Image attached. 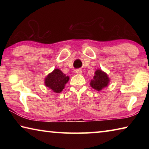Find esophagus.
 I'll use <instances>...</instances> for the list:
<instances>
[{"mask_svg": "<svg viewBox=\"0 0 149 149\" xmlns=\"http://www.w3.org/2000/svg\"><path fill=\"white\" fill-rule=\"evenodd\" d=\"M75 73H76L77 74L81 75V74H82V71H81V70H75Z\"/></svg>", "mask_w": 149, "mask_h": 149, "instance_id": "obj_1", "label": "esophagus"}]
</instances>
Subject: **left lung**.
I'll list each match as a JSON object with an SVG mask.
<instances>
[{
  "label": "left lung",
  "instance_id": "left-lung-1",
  "mask_svg": "<svg viewBox=\"0 0 149 149\" xmlns=\"http://www.w3.org/2000/svg\"><path fill=\"white\" fill-rule=\"evenodd\" d=\"M110 79L107 74L101 69H97L95 72L93 79L91 80L90 85L93 89L97 91H101L108 87L110 84Z\"/></svg>",
  "mask_w": 149,
  "mask_h": 149
}]
</instances>
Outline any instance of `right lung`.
Wrapping results in <instances>:
<instances>
[{"instance_id":"1","label":"right lung","mask_w":149,"mask_h":149,"mask_svg":"<svg viewBox=\"0 0 149 149\" xmlns=\"http://www.w3.org/2000/svg\"><path fill=\"white\" fill-rule=\"evenodd\" d=\"M70 77L64 74L58 68L54 69L45 78V85L52 91L60 93L65 88Z\"/></svg>"}]
</instances>
